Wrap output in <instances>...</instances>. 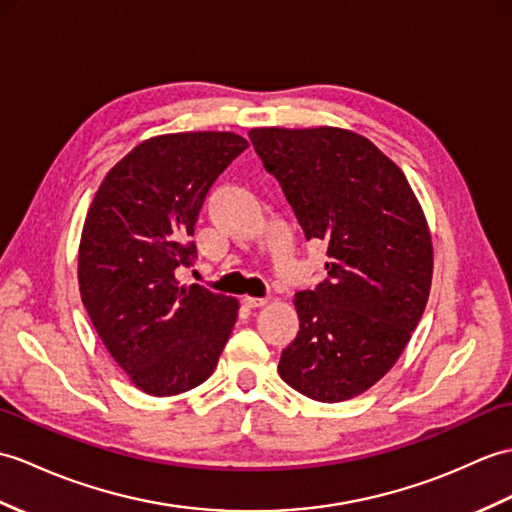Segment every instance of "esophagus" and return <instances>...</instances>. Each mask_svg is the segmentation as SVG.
I'll use <instances>...</instances> for the list:
<instances>
[{"label":"esophagus","mask_w":512,"mask_h":512,"mask_svg":"<svg viewBox=\"0 0 512 512\" xmlns=\"http://www.w3.org/2000/svg\"><path fill=\"white\" fill-rule=\"evenodd\" d=\"M244 305L246 307H251V310H257V307H261V305H266L268 303V299H257V296H244Z\"/></svg>","instance_id":"1"}]
</instances>
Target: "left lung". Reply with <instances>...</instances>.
I'll return each instance as SVG.
<instances>
[{
  "instance_id": "left-lung-1",
  "label": "left lung",
  "mask_w": 512,
  "mask_h": 512,
  "mask_svg": "<svg viewBox=\"0 0 512 512\" xmlns=\"http://www.w3.org/2000/svg\"><path fill=\"white\" fill-rule=\"evenodd\" d=\"M307 240L327 244V279L296 292L299 334L279 375L301 395L338 403L382 379L410 342L432 285V237L408 178L351 130L253 128Z\"/></svg>"
}]
</instances>
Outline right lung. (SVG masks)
Segmentation results:
<instances>
[{
	"mask_svg": "<svg viewBox=\"0 0 512 512\" xmlns=\"http://www.w3.org/2000/svg\"><path fill=\"white\" fill-rule=\"evenodd\" d=\"M248 148L235 133H174L141 141L95 194L78 251L82 303L111 358L152 397L213 373L240 303L181 285L196 259L194 224L211 185Z\"/></svg>",
	"mask_w": 512,
	"mask_h": 512,
	"instance_id": "obj_1",
	"label": "right lung"
}]
</instances>
